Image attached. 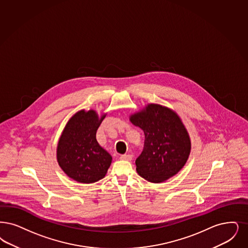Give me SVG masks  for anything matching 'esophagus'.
<instances>
[{
    "label": "esophagus",
    "mask_w": 248,
    "mask_h": 248,
    "mask_svg": "<svg viewBox=\"0 0 248 248\" xmlns=\"http://www.w3.org/2000/svg\"><path fill=\"white\" fill-rule=\"evenodd\" d=\"M120 159H124V160H132L133 156L130 155V154H124V155L120 156Z\"/></svg>",
    "instance_id": "obj_1"
}]
</instances>
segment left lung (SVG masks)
I'll list each match as a JSON object with an SVG mask.
<instances>
[{
    "label": "left lung",
    "mask_w": 248,
    "mask_h": 248,
    "mask_svg": "<svg viewBox=\"0 0 248 248\" xmlns=\"http://www.w3.org/2000/svg\"><path fill=\"white\" fill-rule=\"evenodd\" d=\"M144 131V149L136 159L139 175L152 183H161L175 175L188 159L191 142L178 115L158 104H149L130 116Z\"/></svg>",
    "instance_id": "8db88e82"
}]
</instances>
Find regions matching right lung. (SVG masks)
Segmentation results:
<instances>
[{"label": "right lung", "instance_id": "obj_1", "mask_svg": "<svg viewBox=\"0 0 248 248\" xmlns=\"http://www.w3.org/2000/svg\"><path fill=\"white\" fill-rule=\"evenodd\" d=\"M105 115L99 118L95 110L77 112L67 123L59 140L57 160L60 167L77 182L91 184L103 178L111 156L102 149L96 133Z\"/></svg>", "mask_w": 248, "mask_h": 248}]
</instances>
